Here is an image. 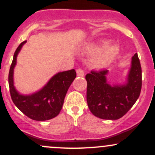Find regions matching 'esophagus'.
<instances>
[{
	"label": "esophagus",
	"mask_w": 155,
	"mask_h": 155,
	"mask_svg": "<svg viewBox=\"0 0 155 155\" xmlns=\"http://www.w3.org/2000/svg\"><path fill=\"white\" fill-rule=\"evenodd\" d=\"M76 74L78 76H84V72L81 68H79L76 70Z\"/></svg>",
	"instance_id": "34e87169"
}]
</instances>
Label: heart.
I'll return each mask as SVG.
<instances>
[{"mask_svg": "<svg viewBox=\"0 0 155 155\" xmlns=\"http://www.w3.org/2000/svg\"><path fill=\"white\" fill-rule=\"evenodd\" d=\"M109 41H104L101 43H90L83 48L82 52L89 56H93L91 65L94 68H104L107 67L120 54V47L117 44L110 45Z\"/></svg>", "mask_w": 155, "mask_h": 155, "instance_id": "obj_1", "label": "heart"}]
</instances>
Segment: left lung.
Returning <instances> with one entry per match:
<instances>
[{"label":"left lung","instance_id":"8db88e82","mask_svg":"<svg viewBox=\"0 0 155 155\" xmlns=\"http://www.w3.org/2000/svg\"><path fill=\"white\" fill-rule=\"evenodd\" d=\"M108 70L92 71L85 79L87 82V101L94 116L103 120H118L132 108L141 90V67L137 53L132 57L125 81L111 84L107 80Z\"/></svg>","mask_w":155,"mask_h":155}]
</instances>
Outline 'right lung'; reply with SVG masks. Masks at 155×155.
Segmentation results:
<instances>
[{"label":"right lung","instance_id":"1","mask_svg":"<svg viewBox=\"0 0 155 155\" xmlns=\"http://www.w3.org/2000/svg\"><path fill=\"white\" fill-rule=\"evenodd\" d=\"M26 42H22L17 47L10 67L8 84L11 97L15 106L29 118L36 121L51 120L61 111L67 91L75 79L76 73L74 69L58 72L38 91L27 95L20 93L15 86L14 71L17 56Z\"/></svg>","mask_w":155,"mask_h":155}]
</instances>
